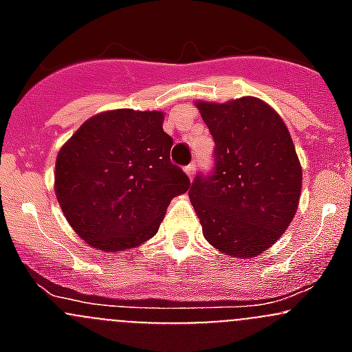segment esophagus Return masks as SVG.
<instances>
[{
	"label": "esophagus",
	"mask_w": 352,
	"mask_h": 352,
	"mask_svg": "<svg viewBox=\"0 0 352 352\" xmlns=\"http://www.w3.org/2000/svg\"><path fill=\"white\" fill-rule=\"evenodd\" d=\"M185 174L186 176H188V178H194V174H195V166L194 164H190V166H186L185 167Z\"/></svg>",
	"instance_id": "34e87169"
}]
</instances>
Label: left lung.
<instances>
[{
  "instance_id": "left-lung-1",
  "label": "left lung",
  "mask_w": 352,
  "mask_h": 352,
  "mask_svg": "<svg viewBox=\"0 0 352 352\" xmlns=\"http://www.w3.org/2000/svg\"><path fill=\"white\" fill-rule=\"evenodd\" d=\"M214 139V170L188 197L203 234L222 254L250 259L268 250L300 204L301 164L287 126L256 96L195 102Z\"/></svg>"
}]
</instances>
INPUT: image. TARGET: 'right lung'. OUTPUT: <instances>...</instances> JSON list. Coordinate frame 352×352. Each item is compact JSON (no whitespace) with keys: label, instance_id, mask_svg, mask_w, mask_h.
Here are the masks:
<instances>
[{"label":"right lung","instance_id":"1","mask_svg":"<svg viewBox=\"0 0 352 352\" xmlns=\"http://www.w3.org/2000/svg\"><path fill=\"white\" fill-rule=\"evenodd\" d=\"M162 111L114 109L91 116L61 146L54 192L88 245L123 252L157 234L170 199L190 186L170 164Z\"/></svg>","mask_w":352,"mask_h":352}]
</instances>
